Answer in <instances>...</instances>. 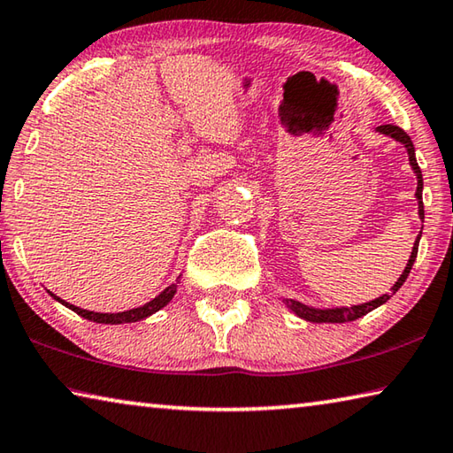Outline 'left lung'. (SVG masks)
<instances>
[{"instance_id":"obj_1","label":"left lung","mask_w":453,"mask_h":453,"mask_svg":"<svg viewBox=\"0 0 453 453\" xmlns=\"http://www.w3.org/2000/svg\"><path fill=\"white\" fill-rule=\"evenodd\" d=\"M375 132H380L388 137H394L395 142L403 143V148L408 150V157H410V165L413 173H416L418 178V189H416V197H418V213H419V219L424 221V202H421V189H424V180H421V170L418 165V159H416V148H413L411 143V137L403 132L402 127L392 126V124H386V126H380L375 127ZM419 237L421 234L416 237V243H413L411 248V256L408 259V265H405V270L402 272L400 278L392 286V294H383L380 297H375L372 302H365V303H359V305H351V308H326V310H319V308H311V305H305L302 302H296V300H283V303L288 305V310H291L296 313L297 318H302L305 321H311V324H346V321H354L357 318L365 316V313H370L372 310L380 308V305L386 303L389 297H392L397 289L403 286V281L408 280L410 270L413 262H416V256H418V245H419Z\"/></svg>"}]
</instances>
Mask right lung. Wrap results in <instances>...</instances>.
Here are the masks:
<instances>
[{
  "label": "right lung",
  "mask_w": 453,
  "mask_h": 453,
  "mask_svg": "<svg viewBox=\"0 0 453 453\" xmlns=\"http://www.w3.org/2000/svg\"><path fill=\"white\" fill-rule=\"evenodd\" d=\"M178 283H180V278L175 280V283H172V286H167L162 294L153 297L151 302L140 305V308H134V310H127V311H118V313H99V311H89V310H81L78 308V305H72L70 302L61 300V297H58L56 294H51V297L56 302H59L61 305H65V308H70L72 311L78 313V316L86 318L89 321H96V324H110V326H118V324H132V321H140V319H145L150 318L151 313L159 311L162 308H165L167 303L172 302V297L175 296V291H178Z\"/></svg>",
  "instance_id": "add662e5"
}]
</instances>
